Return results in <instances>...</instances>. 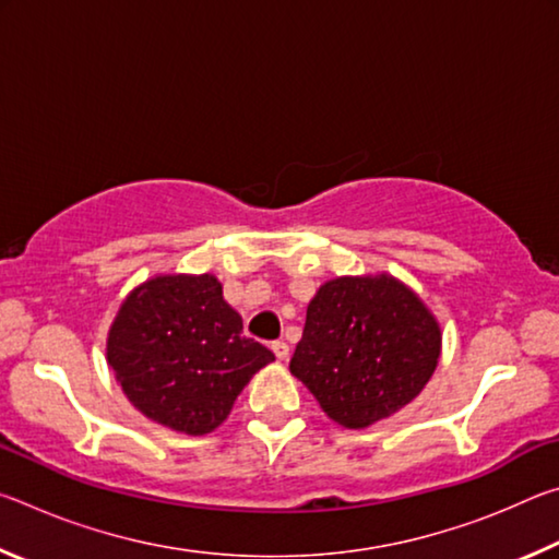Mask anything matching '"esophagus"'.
Instances as JSON below:
<instances>
[{
  "label": "esophagus",
  "instance_id": "esophagus-1",
  "mask_svg": "<svg viewBox=\"0 0 559 559\" xmlns=\"http://www.w3.org/2000/svg\"><path fill=\"white\" fill-rule=\"evenodd\" d=\"M271 349L278 359H288V355H290V347H288V343H283V340H276V343L271 345Z\"/></svg>",
  "mask_w": 559,
  "mask_h": 559
}]
</instances>
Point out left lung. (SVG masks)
<instances>
[{
  "mask_svg": "<svg viewBox=\"0 0 559 559\" xmlns=\"http://www.w3.org/2000/svg\"><path fill=\"white\" fill-rule=\"evenodd\" d=\"M441 330L390 276L335 278L310 300L290 372L347 429L400 412L437 370Z\"/></svg>",
  "mask_w": 559,
  "mask_h": 559,
  "instance_id": "8db88e82",
  "label": "left lung"
}]
</instances>
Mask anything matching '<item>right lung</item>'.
Wrapping results in <instances>:
<instances>
[{"mask_svg": "<svg viewBox=\"0 0 559 559\" xmlns=\"http://www.w3.org/2000/svg\"><path fill=\"white\" fill-rule=\"evenodd\" d=\"M271 359L269 347L243 337L241 316L210 273L143 283L108 335V365L135 409L192 437L219 427Z\"/></svg>", "mask_w": 559, "mask_h": 559, "instance_id": "right-lung-1", "label": "right lung"}]
</instances>
